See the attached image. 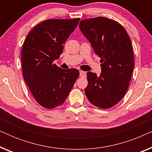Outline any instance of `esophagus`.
<instances>
[{"instance_id":"esophagus-1","label":"esophagus","mask_w":152,"mask_h":152,"mask_svg":"<svg viewBox=\"0 0 152 152\" xmlns=\"http://www.w3.org/2000/svg\"><path fill=\"white\" fill-rule=\"evenodd\" d=\"M80 76L81 77H86V72L84 71H82V70H80Z\"/></svg>"}]
</instances>
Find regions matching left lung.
<instances>
[{
    "mask_svg": "<svg viewBox=\"0 0 152 152\" xmlns=\"http://www.w3.org/2000/svg\"><path fill=\"white\" fill-rule=\"evenodd\" d=\"M81 32L101 58L102 72H87L85 94L89 102L109 109L121 100L127 91L134 67L132 41L119 23L105 17L82 20Z\"/></svg>",
    "mask_w": 152,
    "mask_h": 152,
    "instance_id": "1",
    "label": "left lung"
}]
</instances>
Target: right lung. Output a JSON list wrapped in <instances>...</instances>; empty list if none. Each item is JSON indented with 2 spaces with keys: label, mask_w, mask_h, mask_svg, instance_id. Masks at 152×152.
Listing matches in <instances>:
<instances>
[{
  "label": "right lung",
  "mask_w": 152,
  "mask_h": 152,
  "mask_svg": "<svg viewBox=\"0 0 152 152\" xmlns=\"http://www.w3.org/2000/svg\"><path fill=\"white\" fill-rule=\"evenodd\" d=\"M80 18L49 19L32 29L23 45V76L37 103L46 109L62 104L80 75L75 68L61 69L59 59L64 45Z\"/></svg>",
  "instance_id": "1"
}]
</instances>
